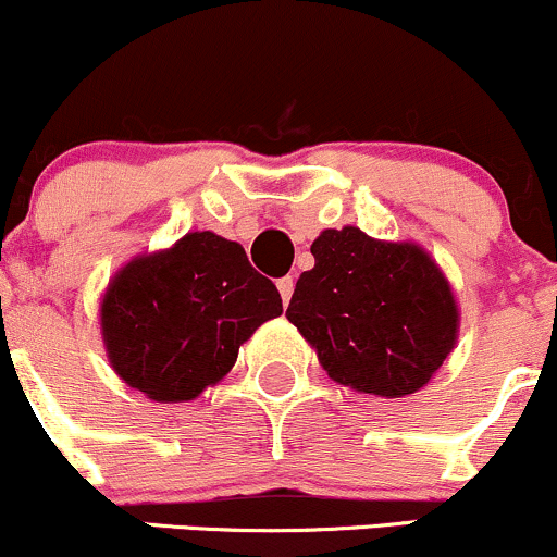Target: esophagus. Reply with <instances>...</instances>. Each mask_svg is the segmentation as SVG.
<instances>
[{"label": "esophagus", "instance_id": "obj_1", "mask_svg": "<svg viewBox=\"0 0 557 557\" xmlns=\"http://www.w3.org/2000/svg\"><path fill=\"white\" fill-rule=\"evenodd\" d=\"M278 292H281V300H284V305H289L292 292H295V278L292 276L278 278Z\"/></svg>", "mask_w": 557, "mask_h": 557}]
</instances>
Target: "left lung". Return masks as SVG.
Instances as JSON below:
<instances>
[{"mask_svg": "<svg viewBox=\"0 0 557 557\" xmlns=\"http://www.w3.org/2000/svg\"><path fill=\"white\" fill-rule=\"evenodd\" d=\"M297 278L286 319L339 385L382 398L417 393L457 343L459 310L435 260L409 242L329 228Z\"/></svg>", "mask_w": 557, "mask_h": 557, "instance_id": "1", "label": "left lung"}]
</instances>
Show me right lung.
I'll return each instance as SVG.
<instances>
[{"label":"right lung","instance_id":"add662e5","mask_svg":"<svg viewBox=\"0 0 557 557\" xmlns=\"http://www.w3.org/2000/svg\"><path fill=\"white\" fill-rule=\"evenodd\" d=\"M281 310L276 284L249 265L242 244L196 231L111 278L100 329L113 372L148 398L177 404L223 380L238 348Z\"/></svg>","mask_w":557,"mask_h":557}]
</instances>
